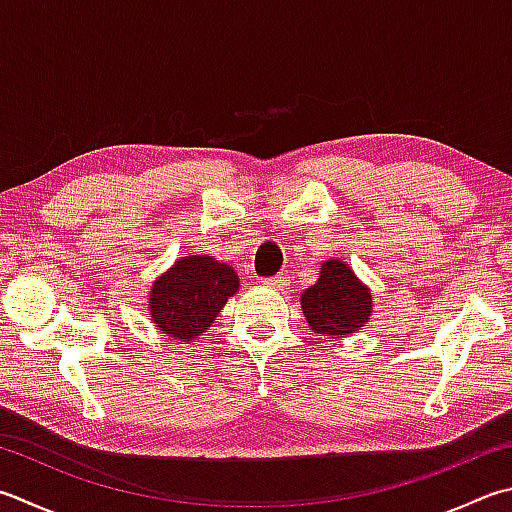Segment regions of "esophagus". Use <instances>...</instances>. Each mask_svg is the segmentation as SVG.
<instances>
[{
	"label": "esophagus",
	"mask_w": 512,
	"mask_h": 512,
	"mask_svg": "<svg viewBox=\"0 0 512 512\" xmlns=\"http://www.w3.org/2000/svg\"><path fill=\"white\" fill-rule=\"evenodd\" d=\"M265 285L276 287V289H287L289 278H287V274H278V276H274V278H269V281H265Z\"/></svg>",
	"instance_id": "34e87169"
}]
</instances>
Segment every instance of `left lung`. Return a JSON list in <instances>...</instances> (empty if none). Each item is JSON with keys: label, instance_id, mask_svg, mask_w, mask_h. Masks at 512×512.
<instances>
[{"label": "left lung", "instance_id": "1", "mask_svg": "<svg viewBox=\"0 0 512 512\" xmlns=\"http://www.w3.org/2000/svg\"><path fill=\"white\" fill-rule=\"evenodd\" d=\"M301 307L314 334L343 339L368 323L372 292L356 278L350 265L330 258L321 265L318 281L303 292Z\"/></svg>", "mask_w": 512, "mask_h": 512}]
</instances>
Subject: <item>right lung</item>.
<instances>
[{
  "mask_svg": "<svg viewBox=\"0 0 512 512\" xmlns=\"http://www.w3.org/2000/svg\"><path fill=\"white\" fill-rule=\"evenodd\" d=\"M238 287L236 269L227 263L202 254L182 256L151 287V321L169 339L194 341L209 330Z\"/></svg>",
  "mask_w": 512,
  "mask_h": 512,
  "instance_id": "add662e5",
  "label": "right lung"
}]
</instances>
